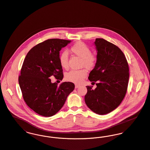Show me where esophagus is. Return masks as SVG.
Masks as SVG:
<instances>
[{
  "label": "esophagus",
  "mask_w": 150,
  "mask_h": 150,
  "mask_svg": "<svg viewBox=\"0 0 150 150\" xmlns=\"http://www.w3.org/2000/svg\"><path fill=\"white\" fill-rule=\"evenodd\" d=\"M80 87V85H79V84H75V88H79Z\"/></svg>",
  "instance_id": "obj_1"
}]
</instances>
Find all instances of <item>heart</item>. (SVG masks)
I'll use <instances>...</instances> for the list:
<instances>
[{"instance_id": "obj_1", "label": "heart", "mask_w": 150, "mask_h": 150, "mask_svg": "<svg viewBox=\"0 0 150 150\" xmlns=\"http://www.w3.org/2000/svg\"><path fill=\"white\" fill-rule=\"evenodd\" d=\"M71 51L81 58V66H85L88 69H92L97 62L96 55L91 52V49L86 43L78 42L70 48ZM61 67L64 69L69 67V54L67 51H63L59 57ZM87 71L85 69H72L65 75L66 79L69 81L79 84L87 76Z\"/></svg>"}]
</instances>
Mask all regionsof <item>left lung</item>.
I'll return each mask as SVG.
<instances>
[{
	"label": "left lung",
	"mask_w": 150,
	"mask_h": 150,
	"mask_svg": "<svg viewBox=\"0 0 150 150\" xmlns=\"http://www.w3.org/2000/svg\"><path fill=\"white\" fill-rule=\"evenodd\" d=\"M94 44L97 50V62L90 72L88 79L96 83V88L86 86L85 103L93 112L105 115L116 109L127 92L129 67L121 50L102 38H96Z\"/></svg>",
	"instance_id": "left-lung-1"
}]
</instances>
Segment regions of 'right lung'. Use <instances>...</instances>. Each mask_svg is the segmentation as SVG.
<instances>
[{
  "label": "right lung",
  "instance_id": "right-lung-1",
  "mask_svg": "<svg viewBox=\"0 0 150 150\" xmlns=\"http://www.w3.org/2000/svg\"><path fill=\"white\" fill-rule=\"evenodd\" d=\"M71 40L51 39L38 44L27 53L19 76V84L27 105L39 115L50 117L62 108L75 88L72 82H51L54 76L62 81L63 69L59 52Z\"/></svg>",
  "mask_w": 150,
  "mask_h": 150
}]
</instances>
